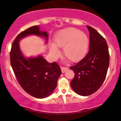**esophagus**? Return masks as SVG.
<instances>
[{
	"label": "esophagus",
	"mask_w": 121,
	"mask_h": 121,
	"mask_svg": "<svg viewBox=\"0 0 121 121\" xmlns=\"http://www.w3.org/2000/svg\"><path fill=\"white\" fill-rule=\"evenodd\" d=\"M60 68H61V70H62V73H65V71H67L68 70V68L63 67H61Z\"/></svg>",
	"instance_id": "obj_1"
}]
</instances>
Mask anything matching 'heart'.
<instances>
[{
	"mask_svg": "<svg viewBox=\"0 0 121 121\" xmlns=\"http://www.w3.org/2000/svg\"><path fill=\"white\" fill-rule=\"evenodd\" d=\"M89 46L88 36L85 32L73 27L59 31L54 37V44L50 45V52L54 59L60 56L57 48H63L64 55L72 62H77L87 53Z\"/></svg>",
	"mask_w": 121,
	"mask_h": 121,
	"instance_id": "heart-1",
	"label": "heart"
}]
</instances>
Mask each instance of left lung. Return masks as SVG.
Masks as SVG:
<instances>
[{"label":"left lung","instance_id":"obj_1","mask_svg":"<svg viewBox=\"0 0 121 121\" xmlns=\"http://www.w3.org/2000/svg\"><path fill=\"white\" fill-rule=\"evenodd\" d=\"M89 51L75 65L70 67L75 73L70 86L79 95H90L101 87L105 80L110 62L108 46L105 39L90 26Z\"/></svg>","mask_w":121,"mask_h":121}]
</instances>
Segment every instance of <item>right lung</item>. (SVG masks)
<instances>
[{
    "label": "right lung",
    "instance_id": "add662e5",
    "mask_svg": "<svg viewBox=\"0 0 121 121\" xmlns=\"http://www.w3.org/2000/svg\"><path fill=\"white\" fill-rule=\"evenodd\" d=\"M32 35L42 38L47 43V32L41 30L39 26H32L21 32L11 46V65L22 88L32 96L43 99L53 92L62 72L57 63H48L42 55L30 57L24 55L20 47V42Z\"/></svg>",
    "mask_w": 121,
    "mask_h": 121
}]
</instances>
